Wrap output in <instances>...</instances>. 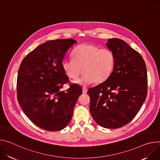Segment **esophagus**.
I'll use <instances>...</instances> for the list:
<instances>
[{
  "instance_id": "esophagus-1",
  "label": "esophagus",
  "mask_w": 160,
  "mask_h": 160,
  "mask_svg": "<svg viewBox=\"0 0 160 160\" xmlns=\"http://www.w3.org/2000/svg\"><path fill=\"white\" fill-rule=\"evenodd\" d=\"M87 92H88V89H87V88H85V87H83V88H82V93H86Z\"/></svg>"
}]
</instances>
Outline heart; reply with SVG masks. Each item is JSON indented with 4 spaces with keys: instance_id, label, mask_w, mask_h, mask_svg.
I'll return each instance as SVG.
<instances>
[{
    "instance_id": "b5f03b06",
    "label": "heart",
    "mask_w": 160,
    "mask_h": 160,
    "mask_svg": "<svg viewBox=\"0 0 160 160\" xmlns=\"http://www.w3.org/2000/svg\"><path fill=\"white\" fill-rule=\"evenodd\" d=\"M72 58L64 59L62 66L65 74L70 79H76L81 72L84 75L75 82L88 86L107 79L112 74L115 65L113 52L108 48L100 49L90 44L78 46L72 52Z\"/></svg>"
}]
</instances>
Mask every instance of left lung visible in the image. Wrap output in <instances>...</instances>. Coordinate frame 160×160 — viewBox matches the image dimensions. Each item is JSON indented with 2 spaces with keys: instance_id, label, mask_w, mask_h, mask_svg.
Masks as SVG:
<instances>
[{
  "instance_id": "8db88e82",
  "label": "left lung",
  "mask_w": 160,
  "mask_h": 160,
  "mask_svg": "<svg viewBox=\"0 0 160 160\" xmlns=\"http://www.w3.org/2000/svg\"><path fill=\"white\" fill-rule=\"evenodd\" d=\"M115 57L111 76L90 88V114L98 125L115 129L125 126L136 116L146 100L147 69L139 53L125 41L109 39L106 43Z\"/></svg>"
}]
</instances>
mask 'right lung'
Wrapping results in <instances>:
<instances>
[{
  "mask_svg": "<svg viewBox=\"0 0 160 160\" xmlns=\"http://www.w3.org/2000/svg\"><path fill=\"white\" fill-rule=\"evenodd\" d=\"M78 42L72 39L49 41L22 60L17 79V98L29 119L50 132L65 128L72 119L82 88L68 81L62 63L67 50Z\"/></svg>",
  "mask_w": 160,
  "mask_h": 160,
  "instance_id": "1",
  "label": "right lung"
}]
</instances>
